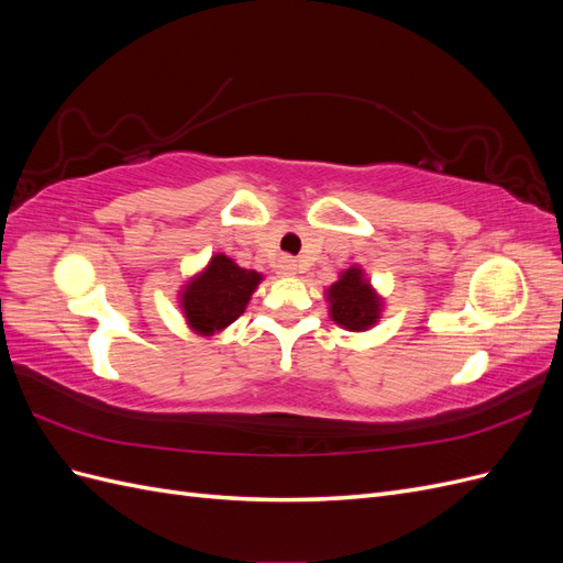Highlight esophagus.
<instances>
[{"label":"esophagus","instance_id":"34e87169","mask_svg":"<svg viewBox=\"0 0 563 563\" xmlns=\"http://www.w3.org/2000/svg\"><path fill=\"white\" fill-rule=\"evenodd\" d=\"M277 269H279V275H284V277H291V275H296L298 261H296V258H291V255H284V258H279V263H277Z\"/></svg>","mask_w":563,"mask_h":563}]
</instances>
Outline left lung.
<instances>
[{
  "label": "left lung",
  "instance_id": "8db88e82",
  "mask_svg": "<svg viewBox=\"0 0 563 563\" xmlns=\"http://www.w3.org/2000/svg\"><path fill=\"white\" fill-rule=\"evenodd\" d=\"M331 319L347 331H366L380 319V298L360 267H350L329 286Z\"/></svg>",
  "mask_w": 563,
  "mask_h": 563
}]
</instances>
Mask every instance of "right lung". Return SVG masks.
<instances>
[{"label": "right lung", "mask_w": 563, "mask_h": 563, "mask_svg": "<svg viewBox=\"0 0 563 563\" xmlns=\"http://www.w3.org/2000/svg\"><path fill=\"white\" fill-rule=\"evenodd\" d=\"M261 279L263 275L258 272L240 267L228 255H213L207 269L187 282L180 294V308L187 323L201 335L223 331L236 317L244 314Z\"/></svg>", "instance_id": "1"}]
</instances>
